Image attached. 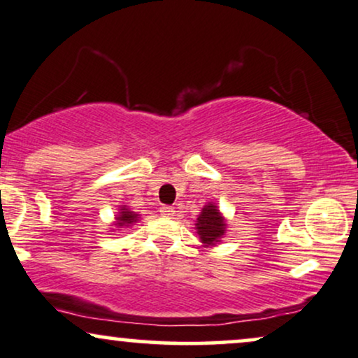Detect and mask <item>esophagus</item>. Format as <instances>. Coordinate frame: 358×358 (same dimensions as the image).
I'll use <instances>...</instances> for the list:
<instances>
[{
    "instance_id": "34e87169",
    "label": "esophagus",
    "mask_w": 358,
    "mask_h": 358,
    "mask_svg": "<svg viewBox=\"0 0 358 358\" xmlns=\"http://www.w3.org/2000/svg\"><path fill=\"white\" fill-rule=\"evenodd\" d=\"M160 215H162V216H166V218H171V216L175 215V208L164 205V206L160 208Z\"/></svg>"
}]
</instances>
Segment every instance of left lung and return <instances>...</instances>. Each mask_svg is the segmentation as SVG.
<instances>
[{"instance_id":"1","label":"left lung","mask_w":358,"mask_h":358,"mask_svg":"<svg viewBox=\"0 0 358 358\" xmlns=\"http://www.w3.org/2000/svg\"><path fill=\"white\" fill-rule=\"evenodd\" d=\"M196 229L198 234H200L201 243L215 244L216 241H220V238L226 231V224L223 216L220 215L218 208L211 205V203L203 208L201 215L198 216Z\"/></svg>"}]
</instances>
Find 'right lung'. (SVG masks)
I'll list each match as a JSON object with an SVG mask.
<instances>
[{
  "label": "right lung",
  "instance_id": "right-lung-1",
  "mask_svg": "<svg viewBox=\"0 0 358 358\" xmlns=\"http://www.w3.org/2000/svg\"><path fill=\"white\" fill-rule=\"evenodd\" d=\"M137 216H138V215H135L134 211H129V210H127V208L122 206L120 215L117 216V226L132 224V223H135V221H137Z\"/></svg>",
  "mask_w": 358,
  "mask_h": 358
}]
</instances>
